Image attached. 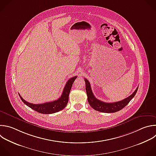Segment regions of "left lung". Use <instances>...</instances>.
Here are the masks:
<instances>
[{
	"label": "left lung",
	"mask_w": 156,
	"mask_h": 156,
	"mask_svg": "<svg viewBox=\"0 0 156 156\" xmlns=\"http://www.w3.org/2000/svg\"><path fill=\"white\" fill-rule=\"evenodd\" d=\"M84 80L86 83V90L87 95V100L89 105L95 110L100 112L102 113H115V112H119L121 110H122L134 97L138 88V87H137L136 90L133 92L132 95H130V96H129L128 97L126 98L125 99L121 101L113 102V103H107V102L102 101L96 98L92 93L89 82L86 78L84 79Z\"/></svg>",
	"instance_id": "left-lung-1"
}]
</instances>
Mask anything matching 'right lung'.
I'll return each mask as SVG.
<instances>
[{"mask_svg":"<svg viewBox=\"0 0 156 156\" xmlns=\"http://www.w3.org/2000/svg\"><path fill=\"white\" fill-rule=\"evenodd\" d=\"M76 77L77 76H76L69 80L65 86V87L64 88L62 95L58 100H56L55 101L41 103V104H33V103H29L24 100L20 95V94H19L20 97L25 105L40 113L48 115L57 113L59 111L62 110L67 106L69 101V95L72 84Z\"/></svg>","mask_w":156,"mask_h":156,"instance_id":"1","label":"right lung"}]
</instances>
